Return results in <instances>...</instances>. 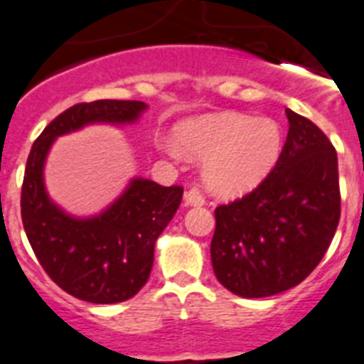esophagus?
Returning a JSON list of instances; mask_svg holds the SVG:
<instances>
[{
  "instance_id": "esophagus-1",
  "label": "esophagus",
  "mask_w": 364,
  "mask_h": 364,
  "mask_svg": "<svg viewBox=\"0 0 364 364\" xmlns=\"http://www.w3.org/2000/svg\"><path fill=\"white\" fill-rule=\"evenodd\" d=\"M185 203L187 205H205V196L198 187H192L185 192Z\"/></svg>"
}]
</instances>
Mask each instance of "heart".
<instances>
[{"instance_id":"heart-1","label":"heart","mask_w":364,"mask_h":364,"mask_svg":"<svg viewBox=\"0 0 364 364\" xmlns=\"http://www.w3.org/2000/svg\"><path fill=\"white\" fill-rule=\"evenodd\" d=\"M177 142L187 157L205 161L203 177L210 191L239 196L257 187L276 166L283 149V131L272 118L224 112L181 124ZM161 148L177 155L170 142H163Z\"/></svg>"}]
</instances>
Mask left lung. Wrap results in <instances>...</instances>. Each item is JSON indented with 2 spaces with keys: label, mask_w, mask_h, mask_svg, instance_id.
<instances>
[{
  "label": "left lung",
  "mask_w": 364,
  "mask_h": 364,
  "mask_svg": "<svg viewBox=\"0 0 364 364\" xmlns=\"http://www.w3.org/2000/svg\"><path fill=\"white\" fill-rule=\"evenodd\" d=\"M285 112L289 133L276 166L250 194L215 210L213 270L242 298L301 283L326 255L341 218L337 151L313 122Z\"/></svg>",
  "instance_id": "obj_1"
}]
</instances>
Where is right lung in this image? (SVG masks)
I'll list each match as a JSON object with an SVG mask.
<instances>
[{
	"label": "right lung",
	"instance_id": "1",
	"mask_svg": "<svg viewBox=\"0 0 364 364\" xmlns=\"http://www.w3.org/2000/svg\"><path fill=\"white\" fill-rule=\"evenodd\" d=\"M142 102L77 103L46 125L27 157L21 185V222L46 274L79 300L118 304L146 285L155 240L181 203L183 187H161L136 177L102 215L73 218L55 205L44 187V163L53 140L94 122L131 124Z\"/></svg>",
	"mask_w": 364,
	"mask_h": 364
}]
</instances>
